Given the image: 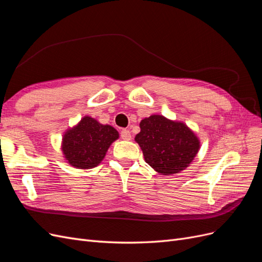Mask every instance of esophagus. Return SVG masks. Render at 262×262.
I'll return each mask as SVG.
<instances>
[{"mask_svg": "<svg viewBox=\"0 0 262 262\" xmlns=\"http://www.w3.org/2000/svg\"><path fill=\"white\" fill-rule=\"evenodd\" d=\"M120 137H121V139H122V140H124V141H130V140L132 139V137H131V132H130L129 130H127V129H123V130H121V132H120Z\"/></svg>", "mask_w": 262, "mask_h": 262, "instance_id": "esophagus-1", "label": "esophagus"}]
</instances>
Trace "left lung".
<instances>
[{
  "label": "left lung",
  "mask_w": 262,
  "mask_h": 262,
  "mask_svg": "<svg viewBox=\"0 0 262 262\" xmlns=\"http://www.w3.org/2000/svg\"><path fill=\"white\" fill-rule=\"evenodd\" d=\"M135 135L144 159L156 172L171 176L185 170L201 148V141L183 121L151 115L140 122Z\"/></svg>",
  "instance_id": "left-lung-1"
}]
</instances>
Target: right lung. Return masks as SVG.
<instances>
[{"mask_svg":"<svg viewBox=\"0 0 262 262\" xmlns=\"http://www.w3.org/2000/svg\"><path fill=\"white\" fill-rule=\"evenodd\" d=\"M118 139L119 133L112 125L84 116L62 134L61 151L70 166L92 169L101 164L108 148Z\"/></svg>","mask_w":262,"mask_h":262,"instance_id":"add662e5","label":"right lung"}]
</instances>
